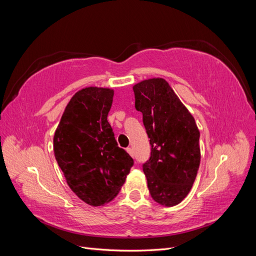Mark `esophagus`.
Here are the masks:
<instances>
[{"mask_svg":"<svg viewBox=\"0 0 256 256\" xmlns=\"http://www.w3.org/2000/svg\"><path fill=\"white\" fill-rule=\"evenodd\" d=\"M126 150H127V152L130 154L131 157H134V150H132V148H131V147H127Z\"/></svg>","mask_w":256,"mask_h":256,"instance_id":"esophagus-1","label":"esophagus"}]
</instances>
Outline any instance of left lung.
<instances>
[{
  "label": "left lung",
  "mask_w": 256,
  "mask_h": 256,
  "mask_svg": "<svg viewBox=\"0 0 256 256\" xmlns=\"http://www.w3.org/2000/svg\"><path fill=\"white\" fill-rule=\"evenodd\" d=\"M134 92L150 138V158L143 164L147 187L154 202L175 206L188 196L198 171V128L164 79L138 82Z\"/></svg>",
  "instance_id": "left-lung-1"
}]
</instances>
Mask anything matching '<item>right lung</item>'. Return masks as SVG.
I'll return each mask as SVG.
<instances>
[{"instance_id": "right-lung-1", "label": "right lung", "mask_w": 256, "mask_h": 256, "mask_svg": "<svg viewBox=\"0 0 256 256\" xmlns=\"http://www.w3.org/2000/svg\"><path fill=\"white\" fill-rule=\"evenodd\" d=\"M113 96L114 90L106 88L76 92L53 138L54 156L68 186L90 206L111 202L134 166L108 122Z\"/></svg>"}]
</instances>
